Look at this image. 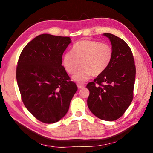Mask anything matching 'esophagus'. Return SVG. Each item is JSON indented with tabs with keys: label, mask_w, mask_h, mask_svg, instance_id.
I'll list each match as a JSON object with an SVG mask.
<instances>
[{
	"label": "esophagus",
	"mask_w": 153,
	"mask_h": 153,
	"mask_svg": "<svg viewBox=\"0 0 153 153\" xmlns=\"http://www.w3.org/2000/svg\"><path fill=\"white\" fill-rule=\"evenodd\" d=\"M84 87H85V86H84V84H77V88H78V89L84 88Z\"/></svg>",
	"instance_id": "1"
}]
</instances>
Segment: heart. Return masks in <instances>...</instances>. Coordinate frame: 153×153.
Returning a JSON list of instances; mask_svg holds the SVG:
<instances>
[{
    "label": "heart",
    "mask_w": 153,
    "mask_h": 153,
    "mask_svg": "<svg viewBox=\"0 0 153 153\" xmlns=\"http://www.w3.org/2000/svg\"><path fill=\"white\" fill-rule=\"evenodd\" d=\"M113 56L112 46L107 43L91 40H83L75 44L72 53H66L62 64L67 74L72 75L80 66L74 76L77 82H84L92 76H100L111 63Z\"/></svg>",
    "instance_id": "heart-1"
}]
</instances>
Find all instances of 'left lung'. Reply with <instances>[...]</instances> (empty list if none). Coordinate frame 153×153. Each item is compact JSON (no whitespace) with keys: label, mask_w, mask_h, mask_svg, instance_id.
I'll list each match as a JSON object with an SVG mask.
<instances>
[{"label":"left lung","mask_w":153,"mask_h":153,"mask_svg":"<svg viewBox=\"0 0 153 153\" xmlns=\"http://www.w3.org/2000/svg\"><path fill=\"white\" fill-rule=\"evenodd\" d=\"M110 40L113 56L107 69L87 84L90 94L87 103L98 118L115 121L122 116L134 97L136 66L130 48L125 41L105 33Z\"/></svg>","instance_id":"obj_1"}]
</instances>
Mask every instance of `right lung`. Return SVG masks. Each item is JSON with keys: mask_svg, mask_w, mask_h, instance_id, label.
Masks as SVG:
<instances>
[{"mask_svg": "<svg viewBox=\"0 0 153 153\" xmlns=\"http://www.w3.org/2000/svg\"><path fill=\"white\" fill-rule=\"evenodd\" d=\"M70 43L69 37L44 33L30 41L20 54L16 78L21 97L41 122L53 123L63 118L77 90L62 65V56Z\"/></svg>", "mask_w": 153, "mask_h": 153, "instance_id": "obj_1", "label": "right lung"}]
</instances>
